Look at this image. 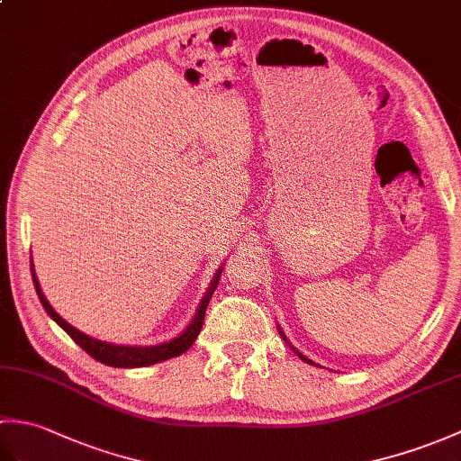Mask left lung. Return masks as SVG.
<instances>
[{"label":"left lung","instance_id":"left-lung-1","mask_svg":"<svg viewBox=\"0 0 461 461\" xmlns=\"http://www.w3.org/2000/svg\"><path fill=\"white\" fill-rule=\"evenodd\" d=\"M279 332H281V330H279ZM281 335H283V332H281ZM295 352H297V350H295ZM297 355H299V357H301V358H303V360H307V362H311V360H309V358H305V357H303V355H301V352H297ZM311 365H312V362H311Z\"/></svg>","mask_w":461,"mask_h":461}]
</instances>
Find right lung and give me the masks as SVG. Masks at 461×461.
Masks as SVG:
<instances>
[{
    "label": "right lung",
    "instance_id": "right-lung-1",
    "mask_svg": "<svg viewBox=\"0 0 461 461\" xmlns=\"http://www.w3.org/2000/svg\"><path fill=\"white\" fill-rule=\"evenodd\" d=\"M220 273L221 271L215 273V277L212 281L208 293H205L202 303H200L198 312H195V317L190 322V327L185 329L180 337H176L174 340L164 342V345H156V347H119V345H111V342H103V340H96V339L86 337L85 332L77 330L75 327L68 325L65 319L59 317L57 312H55V309L49 305V301L45 299V295L41 293V287H39V281L35 277L33 263H32L33 285H35V291H37V295H39V301H41L43 309L49 312V317H51L57 322V325L61 327L67 332V335L71 337L85 352H89V355L95 360H99V362H103V365H109V366H114V368L150 366V365H156V362H162V360H168V358H174V357H180L182 352L188 350L194 345L195 337L200 335L202 325H203V317H205V309H208V303H210V299L213 295L215 287H218Z\"/></svg>",
    "mask_w": 461,
    "mask_h": 461
}]
</instances>
